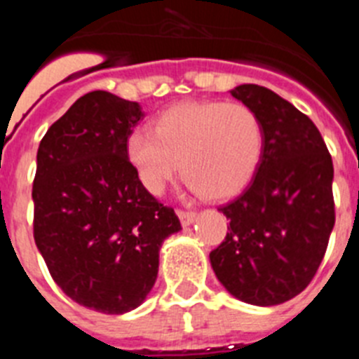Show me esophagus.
Wrapping results in <instances>:
<instances>
[{
	"instance_id": "esophagus-1",
	"label": "esophagus",
	"mask_w": 359,
	"mask_h": 359,
	"mask_svg": "<svg viewBox=\"0 0 359 359\" xmlns=\"http://www.w3.org/2000/svg\"><path fill=\"white\" fill-rule=\"evenodd\" d=\"M196 212H190V210H177V217H180V221H182L183 226H189V224H192L196 221Z\"/></svg>"
}]
</instances>
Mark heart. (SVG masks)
<instances>
[{"instance_id": "b5f03b06", "label": "heart", "mask_w": 359, "mask_h": 359, "mask_svg": "<svg viewBox=\"0 0 359 359\" xmlns=\"http://www.w3.org/2000/svg\"><path fill=\"white\" fill-rule=\"evenodd\" d=\"M264 151V129L243 102L190 100L161 111L154 133L135 129L126 152L142 185L160 196L180 172L208 199H228L252 182Z\"/></svg>"}]
</instances>
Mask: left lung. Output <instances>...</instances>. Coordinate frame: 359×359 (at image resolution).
Returning a JSON list of instances; mask_svg holds the SVG:
<instances>
[{
  "instance_id": "left-lung-1",
  "label": "left lung",
  "mask_w": 359,
  "mask_h": 359,
  "mask_svg": "<svg viewBox=\"0 0 359 359\" xmlns=\"http://www.w3.org/2000/svg\"><path fill=\"white\" fill-rule=\"evenodd\" d=\"M264 129L261 163L243 194L219 210L230 219L210 252L219 282L253 306H277L302 293L318 271L334 226L332 158L316 126L268 88L230 91Z\"/></svg>"
}]
</instances>
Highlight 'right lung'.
I'll return each instance as SVG.
<instances>
[{
    "label": "right lung",
    "instance_id": "1",
    "mask_svg": "<svg viewBox=\"0 0 359 359\" xmlns=\"http://www.w3.org/2000/svg\"><path fill=\"white\" fill-rule=\"evenodd\" d=\"M142 118L138 102L91 91L50 126L37 149V248L73 302L106 315L144 302L161 243L182 230L174 208L149 194L126 152Z\"/></svg>",
    "mask_w": 359,
    "mask_h": 359
}]
</instances>
